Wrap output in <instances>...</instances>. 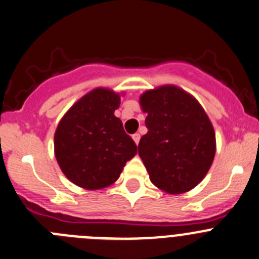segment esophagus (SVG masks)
I'll return each instance as SVG.
<instances>
[{"label": "esophagus", "mask_w": 259, "mask_h": 259, "mask_svg": "<svg viewBox=\"0 0 259 259\" xmlns=\"http://www.w3.org/2000/svg\"><path fill=\"white\" fill-rule=\"evenodd\" d=\"M132 139H134V141L136 142V145H139V142H140V134L132 135Z\"/></svg>", "instance_id": "obj_1"}]
</instances>
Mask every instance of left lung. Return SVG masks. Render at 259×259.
Segmentation results:
<instances>
[{
	"instance_id": "left-lung-1",
	"label": "left lung",
	"mask_w": 259,
	"mask_h": 259,
	"mask_svg": "<svg viewBox=\"0 0 259 259\" xmlns=\"http://www.w3.org/2000/svg\"><path fill=\"white\" fill-rule=\"evenodd\" d=\"M147 134L139 144L150 181L171 194L184 193L205 178L216 151L215 131L203 108L173 85L140 98Z\"/></svg>"
}]
</instances>
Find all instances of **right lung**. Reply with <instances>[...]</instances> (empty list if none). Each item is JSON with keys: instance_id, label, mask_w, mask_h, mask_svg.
<instances>
[{"instance_id": "obj_1", "label": "right lung", "mask_w": 259, "mask_h": 259, "mask_svg": "<svg viewBox=\"0 0 259 259\" xmlns=\"http://www.w3.org/2000/svg\"><path fill=\"white\" fill-rule=\"evenodd\" d=\"M119 95L95 89L63 115L54 134V154L63 174L76 186L100 189L119 178L137 154L134 140L114 115Z\"/></svg>"}]
</instances>
